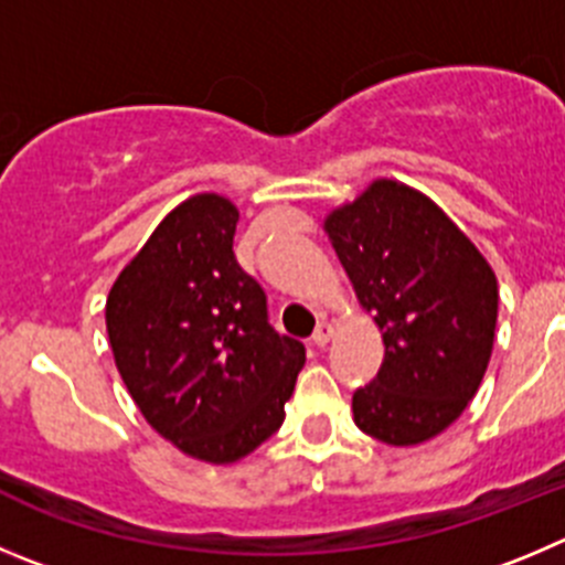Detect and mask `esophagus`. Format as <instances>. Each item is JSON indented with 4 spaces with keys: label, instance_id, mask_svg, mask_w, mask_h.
<instances>
[{
    "label": "esophagus",
    "instance_id": "esophagus-1",
    "mask_svg": "<svg viewBox=\"0 0 565 565\" xmlns=\"http://www.w3.org/2000/svg\"><path fill=\"white\" fill-rule=\"evenodd\" d=\"M331 337H334V329H331L329 323H320L318 331L312 334V345L315 348H326L331 342Z\"/></svg>",
    "mask_w": 565,
    "mask_h": 565
}]
</instances>
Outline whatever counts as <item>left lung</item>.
<instances>
[{
  "label": "left lung",
  "instance_id": "1",
  "mask_svg": "<svg viewBox=\"0 0 565 565\" xmlns=\"http://www.w3.org/2000/svg\"><path fill=\"white\" fill-rule=\"evenodd\" d=\"M323 231L384 342L376 379L354 393V424L398 449L431 440L488 371L497 273L429 194L395 178L334 205Z\"/></svg>",
  "mask_w": 565,
  "mask_h": 565
}]
</instances>
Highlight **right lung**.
I'll use <instances>...</instances> for the list:
<instances>
[{
  "instance_id": "obj_1",
  "label": "right lung",
  "mask_w": 565,
  "mask_h": 565,
  "mask_svg": "<svg viewBox=\"0 0 565 565\" xmlns=\"http://www.w3.org/2000/svg\"><path fill=\"white\" fill-rule=\"evenodd\" d=\"M239 209L198 192L116 276L105 329L147 424L178 451L234 466L284 424L307 351L267 323V298L234 256Z\"/></svg>"
}]
</instances>
